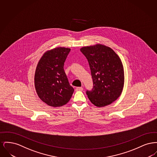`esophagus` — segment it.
<instances>
[{
    "instance_id": "34e87169",
    "label": "esophagus",
    "mask_w": 157,
    "mask_h": 157,
    "mask_svg": "<svg viewBox=\"0 0 157 157\" xmlns=\"http://www.w3.org/2000/svg\"><path fill=\"white\" fill-rule=\"evenodd\" d=\"M83 88L82 87H77L76 89H75V91H82L83 90Z\"/></svg>"
}]
</instances>
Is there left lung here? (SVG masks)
Masks as SVG:
<instances>
[{
  "label": "left lung",
  "instance_id": "left-lung-1",
  "mask_svg": "<svg viewBox=\"0 0 157 157\" xmlns=\"http://www.w3.org/2000/svg\"><path fill=\"white\" fill-rule=\"evenodd\" d=\"M81 52L88 59L93 88L86 90L90 101L98 107L112 104L122 93L124 67L120 57L111 48L101 44L85 46Z\"/></svg>",
  "mask_w": 157,
  "mask_h": 157
}]
</instances>
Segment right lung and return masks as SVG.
<instances>
[{"mask_svg": "<svg viewBox=\"0 0 157 157\" xmlns=\"http://www.w3.org/2000/svg\"><path fill=\"white\" fill-rule=\"evenodd\" d=\"M70 51L69 48H56L46 52L37 63L35 89L39 98L49 106L58 107L67 104L74 93L63 69Z\"/></svg>", "mask_w": 157, "mask_h": 157, "instance_id": "right-lung-1", "label": "right lung"}]
</instances>
